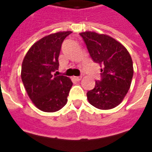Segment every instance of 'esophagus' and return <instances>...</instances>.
Masks as SVG:
<instances>
[{
  "label": "esophagus",
  "mask_w": 152,
  "mask_h": 152,
  "mask_svg": "<svg viewBox=\"0 0 152 152\" xmlns=\"http://www.w3.org/2000/svg\"><path fill=\"white\" fill-rule=\"evenodd\" d=\"M82 76H77V77H75V79L76 81H77V82H78V81H80L81 79H82Z\"/></svg>",
  "instance_id": "obj_1"
}]
</instances>
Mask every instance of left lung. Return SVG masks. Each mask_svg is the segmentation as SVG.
Instances as JSON below:
<instances>
[{"label": "left lung", "mask_w": 152, "mask_h": 152, "mask_svg": "<svg viewBox=\"0 0 152 152\" xmlns=\"http://www.w3.org/2000/svg\"><path fill=\"white\" fill-rule=\"evenodd\" d=\"M93 61L101 66V79L86 94L89 102L100 110H109L123 101L134 74L132 57L121 43L105 34H80Z\"/></svg>", "instance_id": "1"}]
</instances>
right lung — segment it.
<instances>
[{"label": "right lung", "instance_id": "obj_1", "mask_svg": "<svg viewBox=\"0 0 152 152\" xmlns=\"http://www.w3.org/2000/svg\"><path fill=\"white\" fill-rule=\"evenodd\" d=\"M70 34L58 32L45 36L34 43L24 58L21 80L29 99L42 111L55 112L66 104L73 83L53 72L58 69L61 44Z\"/></svg>", "mask_w": 152, "mask_h": 152}]
</instances>
